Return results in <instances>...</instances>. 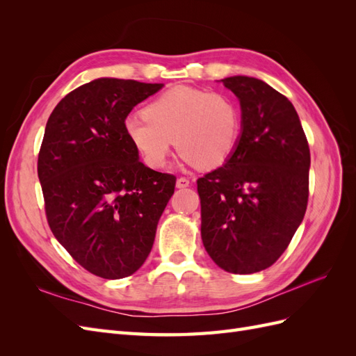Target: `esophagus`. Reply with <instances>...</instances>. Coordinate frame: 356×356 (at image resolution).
<instances>
[{"instance_id": "34e87169", "label": "esophagus", "mask_w": 356, "mask_h": 356, "mask_svg": "<svg viewBox=\"0 0 356 356\" xmlns=\"http://www.w3.org/2000/svg\"><path fill=\"white\" fill-rule=\"evenodd\" d=\"M190 186V179L186 178V177H181L177 179V187L178 188H186Z\"/></svg>"}]
</instances>
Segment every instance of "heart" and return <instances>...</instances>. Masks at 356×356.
I'll use <instances>...</instances> for the list:
<instances>
[{"label": "heart", "mask_w": 356, "mask_h": 356, "mask_svg": "<svg viewBox=\"0 0 356 356\" xmlns=\"http://www.w3.org/2000/svg\"><path fill=\"white\" fill-rule=\"evenodd\" d=\"M123 127L149 168L166 165L175 139L178 153L191 165L212 169L238 145L242 114L227 95L178 86L149 102L145 114H129Z\"/></svg>", "instance_id": "1"}]
</instances>
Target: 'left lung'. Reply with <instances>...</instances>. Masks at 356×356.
<instances>
[{
	"label": "left lung",
	"mask_w": 356,
	"mask_h": 356,
	"mask_svg": "<svg viewBox=\"0 0 356 356\" xmlns=\"http://www.w3.org/2000/svg\"><path fill=\"white\" fill-rule=\"evenodd\" d=\"M221 81L241 102L242 132L225 165L197 179L200 233L215 264L248 275L270 267L303 221L310 152L282 93L245 75Z\"/></svg>",
	"instance_id": "1"
}]
</instances>
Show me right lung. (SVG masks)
Returning a JSON list of instances; mask_svg holds the SVG:
<instances>
[{
    "mask_svg": "<svg viewBox=\"0 0 356 356\" xmlns=\"http://www.w3.org/2000/svg\"><path fill=\"white\" fill-rule=\"evenodd\" d=\"M163 84L98 79L51 111L38 153L49 227L86 270L131 276L152 251L177 178L147 168L124 134L135 105Z\"/></svg>",
    "mask_w": 356,
    "mask_h": 356,
    "instance_id": "right-lung-1",
    "label": "right lung"
}]
</instances>
